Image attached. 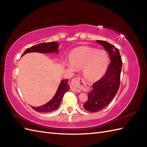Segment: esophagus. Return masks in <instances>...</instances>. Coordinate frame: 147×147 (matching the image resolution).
<instances>
[{"instance_id":"obj_1","label":"esophagus","mask_w":147,"mask_h":147,"mask_svg":"<svg viewBox=\"0 0 147 147\" xmlns=\"http://www.w3.org/2000/svg\"><path fill=\"white\" fill-rule=\"evenodd\" d=\"M84 85V82L83 80L80 77H76L72 80L71 90L76 92H80Z\"/></svg>"}]
</instances>
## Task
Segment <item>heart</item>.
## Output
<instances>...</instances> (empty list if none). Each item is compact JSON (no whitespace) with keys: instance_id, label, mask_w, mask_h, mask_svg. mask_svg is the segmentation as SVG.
<instances>
[{"instance_id":"b5f03b06","label":"heart","mask_w":147,"mask_h":147,"mask_svg":"<svg viewBox=\"0 0 147 147\" xmlns=\"http://www.w3.org/2000/svg\"><path fill=\"white\" fill-rule=\"evenodd\" d=\"M70 68L80 69L89 81H95L104 74L109 64V57L104 50L88 47L75 49L69 56Z\"/></svg>"}]
</instances>
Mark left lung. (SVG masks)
<instances>
[{
    "label": "left lung",
    "instance_id": "obj_1",
    "mask_svg": "<svg viewBox=\"0 0 147 147\" xmlns=\"http://www.w3.org/2000/svg\"><path fill=\"white\" fill-rule=\"evenodd\" d=\"M109 53L111 60L104 76L92 86L88 100L83 107L90 112H96L109 105L116 96L120 84L122 60L118 49L105 41L97 40Z\"/></svg>",
    "mask_w": 147,
    "mask_h": 147
}]
</instances>
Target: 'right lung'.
Instances as JSON below:
<instances>
[{"mask_svg": "<svg viewBox=\"0 0 147 147\" xmlns=\"http://www.w3.org/2000/svg\"><path fill=\"white\" fill-rule=\"evenodd\" d=\"M58 47L59 43L56 42L40 43L38 45L26 49L22 56L24 55L26 53L32 52H38L40 53H58V50H57ZM68 80L69 79L61 80L55 95L47 103L40 107L31 106V107L36 112L41 113L51 112L53 111L57 110L60 105L62 99H63L64 94L70 90Z\"/></svg>", "mask_w": 147, "mask_h": 147, "instance_id": "1", "label": "right lung"}]
</instances>
